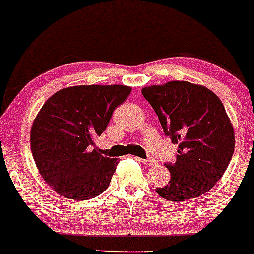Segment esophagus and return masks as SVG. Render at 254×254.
Segmentation results:
<instances>
[{
	"instance_id": "esophagus-1",
	"label": "esophagus",
	"mask_w": 254,
	"mask_h": 254,
	"mask_svg": "<svg viewBox=\"0 0 254 254\" xmlns=\"http://www.w3.org/2000/svg\"><path fill=\"white\" fill-rule=\"evenodd\" d=\"M140 161L144 162V164L149 165V166H152V165H156V160L154 157H147V159H140Z\"/></svg>"
}]
</instances>
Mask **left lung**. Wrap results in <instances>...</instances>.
Instances as JSON below:
<instances>
[{"label": "left lung", "mask_w": 254, "mask_h": 254, "mask_svg": "<svg viewBox=\"0 0 254 254\" xmlns=\"http://www.w3.org/2000/svg\"><path fill=\"white\" fill-rule=\"evenodd\" d=\"M165 135L179 144L176 161L166 162L169 184L156 189L167 201L203 195L222 177L235 150V132L222 102L210 89L175 80L141 90Z\"/></svg>", "instance_id": "1"}]
</instances>
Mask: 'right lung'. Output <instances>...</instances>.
<instances>
[{
    "label": "right lung",
    "mask_w": 254,
    "mask_h": 254,
    "mask_svg": "<svg viewBox=\"0 0 254 254\" xmlns=\"http://www.w3.org/2000/svg\"><path fill=\"white\" fill-rule=\"evenodd\" d=\"M130 92L125 85H79L44 103L32 125L31 149L42 177L59 195L83 201L108 189L119 161L100 155L93 140Z\"/></svg>",
    "instance_id": "add662e5"
}]
</instances>
